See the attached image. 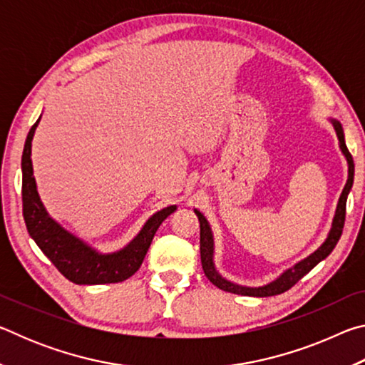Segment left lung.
Here are the masks:
<instances>
[{
    "label": "left lung",
    "instance_id": "left-lung-1",
    "mask_svg": "<svg viewBox=\"0 0 365 365\" xmlns=\"http://www.w3.org/2000/svg\"><path fill=\"white\" fill-rule=\"evenodd\" d=\"M333 128H335L336 137L339 141V150H341L343 156L346 158V163H348V180H346L344 188L341 191V196H339L338 205H336V211H335V217H333L331 222V228L329 235H327L325 242L319 246V248L309 255L307 257L302 259V261L296 262L293 267L287 269L282 275L277 277L274 282L267 283V285L262 287H243L238 285V283H233L230 280H227L225 277H222L219 274V270L215 269V262H214V235H212V228L209 225L207 219L202 215L197 209H195V214L197 215V220H200V250H201V264H202V270H205V275L209 279V282L212 283L220 289L228 293H235V294H242V296H255V298H265V296H275V294H282L283 292L292 288L294 283H298L302 277H304L307 272H311L316 265L324 261V259L330 255L335 248L339 237L343 233V227H344V215H346V200H348V195L351 191V187H353L354 182V160L351 153L348 151L344 143V133H343V127L339 120L336 119H330Z\"/></svg>",
    "mask_w": 365,
    "mask_h": 365
}]
</instances>
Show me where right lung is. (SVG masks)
<instances>
[{"instance_id":"right-lung-1","label":"right lung","mask_w":365,"mask_h":365,"mask_svg":"<svg viewBox=\"0 0 365 365\" xmlns=\"http://www.w3.org/2000/svg\"><path fill=\"white\" fill-rule=\"evenodd\" d=\"M38 122L40 119L30 128L22 154V206L30 237L61 274L77 285H103L127 280L140 269L154 233L172 212L177 211V206H168L154 212L132 242L119 251L100 252L91 248L83 240L59 225L40 200L30 158Z\"/></svg>"}]
</instances>
